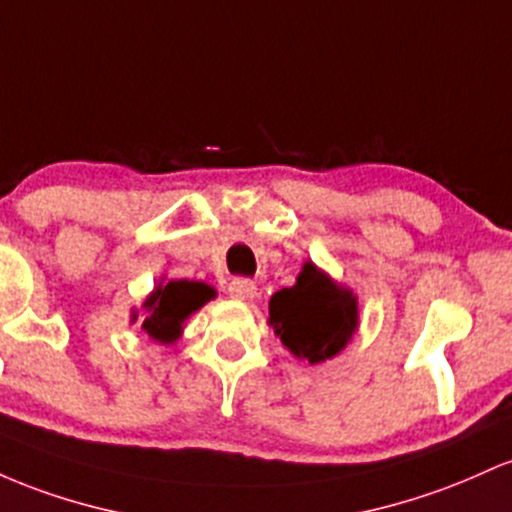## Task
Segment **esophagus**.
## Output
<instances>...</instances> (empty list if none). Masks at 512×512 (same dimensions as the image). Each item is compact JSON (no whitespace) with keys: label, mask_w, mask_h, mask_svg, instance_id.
Listing matches in <instances>:
<instances>
[{"label":"esophagus","mask_w":512,"mask_h":512,"mask_svg":"<svg viewBox=\"0 0 512 512\" xmlns=\"http://www.w3.org/2000/svg\"><path fill=\"white\" fill-rule=\"evenodd\" d=\"M229 295H232L234 300H251V297L256 295V283L249 278H234L232 283H229Z\"/></svg>","instance_id":"obj_1"}]
</instances>
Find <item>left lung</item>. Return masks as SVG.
Instances as JSON below:
<instances>
[{
	"label": "left lung",
	"instance_id": "obj_1",
	"mask_svg": "<svg viewBox=\"0 0 512 512\" xmlns=\"http://www.w3.org/2000/svg\"><path fill=\"white\" fill-rule=\"evenodd\" d=\"M268 312L280 343L309 365L336 358L360 324L358 295L312 261H304L295 285L275 292Z\"/></svg>",
	"mask_w": 512,
	"mask_h": 512
}]
</instances>
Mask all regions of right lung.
<instances>
[{"label":"right lung","instance_id":"1","mask_svg":"<svg viewBox=\"0 0 512 512\" xmlns=\"http://www.w3.org/2000/svg\"><path fill=\"white\" fill-rule=\"evenodd\" d=\"M215 295V287L203 280L159 278V283L142 302V312H145L142 331L164 346L176 343L183 336V326L191 319V314L205 307ZM137 319H140V309H132L130 324H135Z\"/></svg>","mask_w":512,"mask_h":512}]
</instances>
